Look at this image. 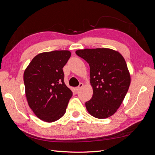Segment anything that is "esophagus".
<instances>
[{
  "label": "esophagus",
  "instance_id": "1",
  "mask_svg": "<svg viewBox=\"0 0 155 155\" xmlns=\"http://www.w3.org/2000/svg\"><path fill=\"white\" fill-rule=\"evenodd\" d=\"M83 87V84L82 83H79V86H78V87H77L76 88V90L77 91H78L80 90V89H81Z\"/></svg>",
  "mask_w": 155,
  "mask_h": 155
}]
</instances>
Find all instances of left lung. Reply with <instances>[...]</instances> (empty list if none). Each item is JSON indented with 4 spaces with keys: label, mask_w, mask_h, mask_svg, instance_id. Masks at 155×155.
Instances as JSON below:
<instances>
[{
    "label": "left lung",
    "mask_w": 155,
    "mask_h": 155,
    "mask_svg": "<svg viewBox=\"0 0 155 155\" xmlns=\"http://www.w3.org/2000/svg\"><path fill=\"white\" fill-rule=\"evenodd\" d=\"M76 54L90 67L93 95L85 103L87 110L95 118H109L121 105L130 83L124 58L109 48L79 50Z\"/></svg>",
    "instance_id": "8db88e82"
}]
</instances>
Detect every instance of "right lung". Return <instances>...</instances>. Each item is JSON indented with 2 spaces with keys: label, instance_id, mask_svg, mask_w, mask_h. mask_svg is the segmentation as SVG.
<instances>
[{
  "label": "right lung",
  "instance_id": "obj_1",
  "mask_svg": "<svg viewBox=\"0 0 155 155\" xmlns=\"http://www.w3.org/2000/svg\"><path fill=\"white\" fill-rule=\"evenodd\" d=\"M71 55L68 50L37 55L24 72L26 99L37 117L46 122L64 114L72 92L64 82L63 68Z\"/></svg>",
  "mask_w": 155,
  "mask_h": 155
}]
</instances>
